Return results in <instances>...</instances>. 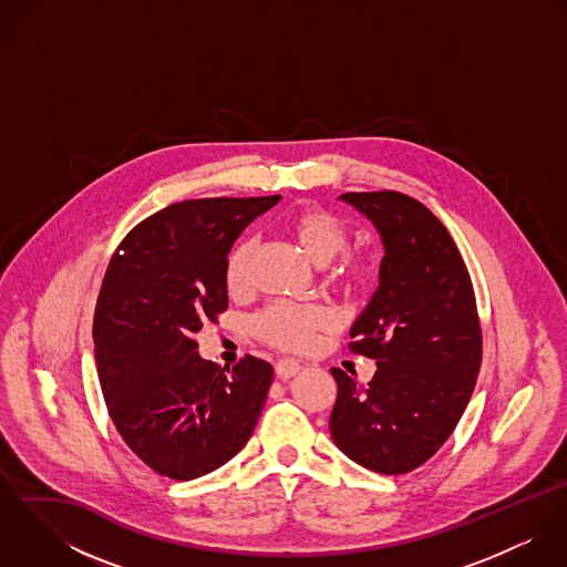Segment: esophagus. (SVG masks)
Returning <instances> with one entry per match:
<instances>
[{"label":"esophagus","instance_id":"1","mask_svg":"<svg viewBox=\"0 0 567 567\" xmlns=\"http://www.w3.org/2000/svg\"><path fill=\"white\" fill-rule=\"evenodd\" d=\"M301 369H303V367H301L297 360H290V358L279 360V362H277V367H275V371H277V375H279L281 380H290V378H295Z\"/></svg>","mask_w":567,"mask_h":567}]
</instances>
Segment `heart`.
Masks as SVG:
<instances>
[{
	"instance_id": "1",
	"label": "heart",
	"mask_w": 567,
	"mask_h": 567,
	"mask_svg": "<svg viewBox=\"0 0 567 567\" xmlns=\"http://www.w3.org/2000/svg\"><path fill=\"white\" fill-rule=\"evenodd\" d=\"M288 234L299 244V248L319 266L327 264L347 244V229L342 223L319 207H308L297 212L288 220ZM255 252V240L244 238L236 244L227 257L225 281L231 295H244L250 284V261ZM344 275L360 277L362 266L349 264ZM329 323V317L319 306H295L277 303L264 310L255 319V331L281 349H303L312 336Z\"/></svg>"
}]
</instances>
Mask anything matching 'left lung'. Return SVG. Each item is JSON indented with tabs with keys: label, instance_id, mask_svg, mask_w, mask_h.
<instances>
[{
	"label": "left lung",
	"instance_id": "left-lung-1",
	"mask_svg": "<svg viewBox=\"0 0 567 567\" xmlns=\"http://www.w3.org/2000/svg\"><path fill=\"white\" fill-rule=\"evenodd\" d=\"M378 231V290L351 324V349L378 360L364 386L331 369L333 443L358 465L398 476L423 465L454 432L483 358L476 297L443 223L400 192L340 196Z\"/></svg>",
	"mask_w": 567,
	"mask_h": 567
}]
</instances>
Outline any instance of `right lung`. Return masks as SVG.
I'll return each mask as SVG.
<instances>
[{
	"label": "right lung",
	"mask_w": 567,
	"mask_h": 567,
	"mask_svg": "<svg viewBox=\"0 0 567 567\" xmlns=\"http://www.w3.org/2000/svg\"><path fill=\"white\" fill-rule=\"evenodd\" d=\"M281 196L198 198L137 225L113 255L93 317L95 364L126 445L172 481L200 478L250 439L272 367L231 371L198 355L194 336L229 306L227 257Z\"/></svg>",
	"instance_id": "1"
}]
</instances>
